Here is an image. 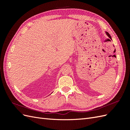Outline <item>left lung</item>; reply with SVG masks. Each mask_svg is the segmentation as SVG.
I'll use <instances>...</instances> for the list:
<instances>
[{
  "instance_id": "8db88e82",
  "label": "left lung",
  "mask_w": 130,
  "mask_h": 130,
  "mask_svg": "<svg viewBox=\"0 0 130 130\" xmlns=\"http://www.w3.org/2000/svg\"><path fill=\"white\" fill-rule=\"evenodd\" d=\"M106 34H107V35L108 36V37H109L111 39V36H110V35L108 34V32H106Z\"/></svg>"
}]
</instances>
